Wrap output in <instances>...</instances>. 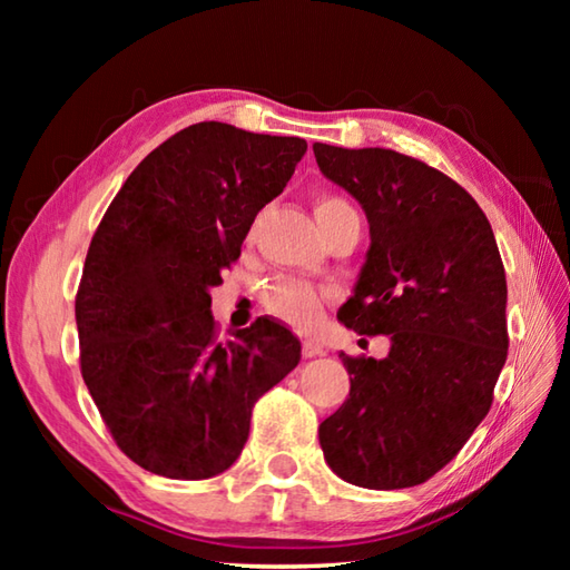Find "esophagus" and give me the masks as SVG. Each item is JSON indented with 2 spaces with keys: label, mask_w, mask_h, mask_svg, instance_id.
Returning <instances> with one entry per match:
<instances>
[{
  "label": "esophagus",
  "mask_w": 570,
  "mask_h": 570,
  "mask_svg": "<svg viewBox=\"0 0 570 570\" xmlns=\"http://www.w3.org/2000/svg\"><path fill=\"white\" fill-rule=\"evenodd\" d=\"M302 354L306 356V360H312V356L322 354V344L316 342V340H304L302 342Z\"/></svg>",
  "instance_id": "34e87169"
}]
</instances>
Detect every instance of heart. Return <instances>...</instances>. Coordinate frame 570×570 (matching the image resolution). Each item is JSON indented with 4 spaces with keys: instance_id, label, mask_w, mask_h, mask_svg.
Wrapping results in <instances>:
<instances>
[{
    "instance_id": "1",
    "label": "heart",
    "mask_w": 570,
    "mask_h": 570,
    "mask_svg": "<svg viewBox=\"0 0 570 570\" xmlns=\"http://www.w3.org/2000/svg\"><path fill=\"white\" fill-rule=\"evenodd\" d=\"M314 214L324 228L332 218L342 214H356L340 196H320L314 200ZM326 294L320 286L302 282V278L282 276L264 288V306L278 320L296 326V330H312L322 320Z\"/></svg>"
}]
</instances>
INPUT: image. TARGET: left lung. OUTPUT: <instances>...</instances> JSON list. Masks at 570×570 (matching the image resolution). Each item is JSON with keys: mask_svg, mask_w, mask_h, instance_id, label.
Here are the masks:
<instances>
[{"mask_svg": "<svg viewBox=\"0 0 570 570\" xmlns=\"http://www.w3.org/2000/svg\"><path fill=\"white\" fill-rule=\"evenodd\" d=\"M322 173L370 218L340 320L390 354H340L350 397L320 424L330 468L370 490L412 488L458 455L493 404L508 356V284L490 220L445 173L384 148L314 142Z\"/></svg>", "mask_w": 570, "mask_h": 570, "instance_id": "left-lung-1", "label": "left lung"}]
</instances>
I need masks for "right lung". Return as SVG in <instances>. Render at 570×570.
Returning <instances> with one entry per match:
<instances>
[{
	"mask_svg": "<svg viewBox=\"0 0 570 570\" xmlns=\"http://www.w3.org/2000/svg\"><path fill=\"white\" fill-rule=\"evenodd\" d=\"M306 140L196 122L140 160L105 210L75 296L80 372L135 465L204 480L234 465L262 394L302 344L268 316L218 336L210 288Z\"/></svg>",
	"mask_w": 570,
	"mask_h": 570,
	"instance_id": "obj_1",
	"label": "right lung"
}]
</instances>
